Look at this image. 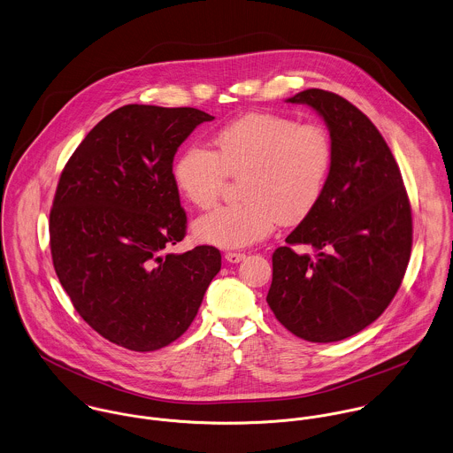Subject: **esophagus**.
Segmentation results:
<instances>
[{
  "mask_svg": "<svg viewBox=\"0 0 453 453\" xmlns=\"http://www.w3.org/2000/svg\"><path fill=\"white\" fill-rule=\"evenodd\" d=\"M224 257H226L227 263L236 265V263H242L245 259V254H242V252H227Z\"/></svg>",
  "mask_w": 453,
  "mask_h": 453,
  "instance_id": "34e87169",
  "label": "esophagus"
}]
</instances>
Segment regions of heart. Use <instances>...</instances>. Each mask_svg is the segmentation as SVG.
Masks as SVG:
<instances>
[{"label": "heart", "instance_id": "b5f03b06", "mask_svg": "<svg viewBox=\"0 0 453 453\" xmlns=\"http://www.w3.org/2000/svg\"><path fill=\"white\" fill-rule=\"evenodd\" d=\"M215 152L199 145L181 150L173 179L194 206H213L229 177L242 179V203L226 204L194 224L196 236L222 249H242L266 238L276 222L304 220L324 196L334 149L317 122L254 111L213 136Z\"/></svg>", "mask_w": 453, "mask_h": 453}]
</instances>
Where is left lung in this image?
<instances>
[{
	"label": "left lung",
	"mask_w": 453,
	"mask_h": 453,
	"mask_svg": "<svg viewBox=\"0 0 453 453\" xmlns=\"http://www.w3.org/2000/svg\"><path fill=\"white\" fill-rule=\"evenodd\" d=\"M288 103L322 115L334 159L317 208L273 252L268 304L278 322L313 343L340 342L374 322L408 268L413 220L399 166L376 126L345 97L322 89ZM292 244L316 254L299 257Z\"/></svg>",
	"instance_id": "left-lung-1"
}]
</instances>
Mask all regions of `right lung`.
I'll list each match as a JSON object with an SVG mask.
<instances>
[{"label":"right lung","instance_id":"obj_1","mask_svg":"<svg viewBox=\"0 0 453 453\" xmlns=\"http://www.w3.org/2000/svg\"><path fill=\"white\" fill-rule=\"evenodd\" d=\"M208 120L187 106H120L92 127L59 177L49 222L54 270L79 315L127 350L180 338L220 272L210 245L166 254L187 231L173 159Z\"/></svg>","mask_w":453,"mask_h":453}]
</instances>
